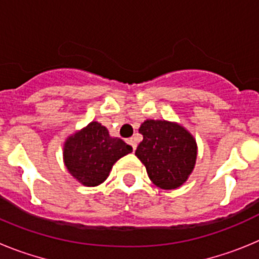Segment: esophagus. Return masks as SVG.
<instances>
[{
    "label": "esophagus",
    "mask_w": 259,
    "mask_h": 259,
    "mask_svg": "<svg viewBox=\"0 0 259 259\" xmlns=\"http://www.w3.org/2000/svg\"><path fill=\"white\" fill-rule=\"evenodd\" d=\"M127 143L130 144V145L132 146V149H134V150H136V146H137V144H136V141L134 140V139H128V140H127Z\"/></svg>",
    "instance_id": "esophagus-1"
}]
</instances>
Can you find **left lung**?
<instances>
[{"instance_id": "obj_1", "label": "left lung", "mask_w": 259, "mask_h": 259, "mask_svg": "<svg viewBox=\"0 0 259 259\" xmlns=\"http://www.w3.org/2000/svg\"><path fill=\"white\" fill-rule=\"evenodd\" d=\"M139 132L143 141L135 154L145 166L153 184L166 191L182 187L197 159L193 135L179 123L159 119H146Z\"/></svg>"}]
</instances>
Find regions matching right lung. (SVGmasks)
Here are the masks:
<instances>
[{"mask_svg": "<svg viewBox=\"0 0 259 259\" xmlns=\"http://www.w3.org/2000/svg\"><path fill=\"white\" fill-rule=\"evenodd\" d=\"M131 152L132 146L110 136L101 123L91 122L66 139L63 162L80 184L97 187L107 179L114 163Z\"/></svg>", "mask_w": 259, "mask_h": 259, "instance_id": "add662e5", "label": "right lung"}]
</instances>
